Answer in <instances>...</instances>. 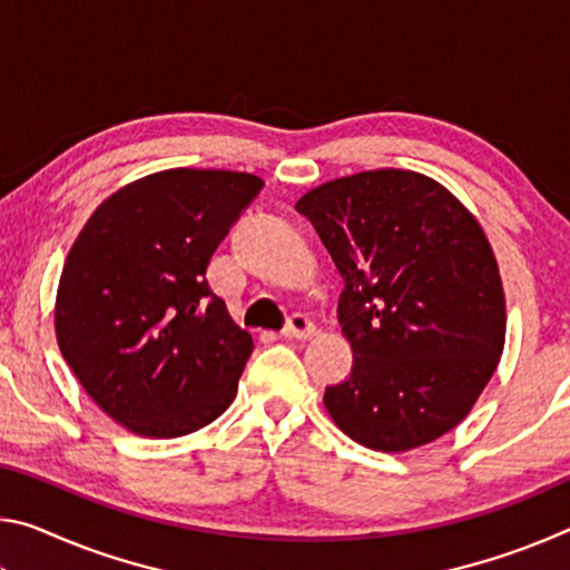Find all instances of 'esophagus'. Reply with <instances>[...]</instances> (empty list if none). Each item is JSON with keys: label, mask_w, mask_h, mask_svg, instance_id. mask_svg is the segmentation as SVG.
Listing matches in <instances>:
<instances>
[{"label": "esophagus", "mask_w": 570, "mask_h": 570, "mask_svg": "<svg viewBox=\"0 0 570 570\" xmlns=\"http://www.w3.org/2000/svg\"><path fill=\"white\" fill-rule=\"evenodd\" d=\"M314 334H316V326L304 314H294L284 330L286 340H312Z\"/></svg>", "instance_id": "esophagus-1"}]
</instances>
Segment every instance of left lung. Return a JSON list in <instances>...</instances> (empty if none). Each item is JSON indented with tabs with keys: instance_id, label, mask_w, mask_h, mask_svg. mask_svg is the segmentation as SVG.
I'll list each match as a JSON object with an SVG mask.
<instances>
[{
	"instance_id": "left-lung-1",
	"label": "left lung",
	"mask_w": 570,
	"mask_h": 570,
	"mask_svg": "<svg viewBox=\"0 0 570 570\" xmlns=\"http://www.w3.org/2000/svg\"><path fill=\"white\" fill-rule=\"evenodd\" d=\"M344 278L340 324L350 380L324 407L346 438L407 452L475 407L505 346V292L478 218L435 178L382 168L304 193Z\"/></svg>"
}]
</instances>
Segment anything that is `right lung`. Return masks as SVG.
Instances as JSON below:
<instances>
[{"mask_svg":"<svg viewBox=\"0 0 570 570\" xmlns=\"http://www.w3.org/2000/svg\"><path fill=\"white\" fill-rule=\"evenodd\" d=\"M264 180L170 168L92 210L65 258L57 346L92 402L140 438H180L226 412L254 340L208 264Z\"/></svg>","mask_w":570,"mask_h":570,"instance_id":"obj_1","label":"right lung"}]
</instances>
